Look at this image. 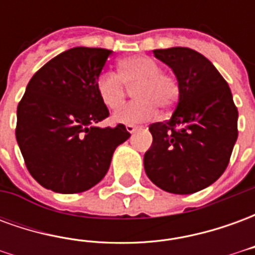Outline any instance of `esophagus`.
Masks as SVG:
<instances>
[{"mask_svg":"<svg viewBox=\"0 0 255 255\" xmlns=\"http://www.w3.org/2000/svg\"><path fill=\"white\" fill-rule=\"evenodd\" d=\"M126 128H127V131L129 133H132V132H135V131H136V126H132V124H128V126H126Z\"/></svg>","mask_w":255,"mask_h":255,"instance_id":"1","label":"esophagus"}]
</instances>
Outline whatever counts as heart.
I'll return each mask as SVG.
<instances>
[{"label":"heart","instance_id":"heart-1","mask_svg":"<svg viewBox=\"0 0 255 255\" xmlns=\"http://www.w3.org/2000/svg\"><path fill=\"white\" fill-rule=\"evenodd\" d=\"M132 89L133 102L124 105L113 115L119 124L146 122L157 113V108L168 111L179 98V84L172 75L161 71L153 58L132 56L120 60L116 73L102 72L95 80V91L108 109H117L126 100L127 87Z\"/></svg>","mask_w":255,"mask_h":255}]
</instances>
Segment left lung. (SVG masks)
Wrapping results in <instances>:
<instances>
[{
  "instance_id": "left-lung-1",
  "label": "left lung",
  "mask_w": 255,
  "mask_h": 255,
  "mask_svg": "<svg viewBox=\"0 0 255 255\" xmlns=\"http://www.w3.org/2000/svg\"><path fill=\"white\" fill-rule=\"evenodd\" d=\"M179 83L169 120L149 127L153 143L144 171L157 187L192 194L213 184L230 162L238 139V109L228 83L213 64L188 47L155 49Z\"/></svg>"
}]
</instances>
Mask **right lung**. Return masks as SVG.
<instances>
[{"mask_svg": "<svg viewBox=\"0 0 255 255\" xmlns=\"http://www.w3.org/2000/svg\"><path fill=\"white\" fill-rule=\"evenodd\" d=\"M112 50L73 47L31 78L17 106L16 139L25 166L41 186L61 194L94 187L131 133L126 126L97 127L109 111L95 80Z\"/></svg>", "mask_w": 255, "mask_h": 255, "instance_id": "obj_1", "label": "right lung"}]
</instances>
